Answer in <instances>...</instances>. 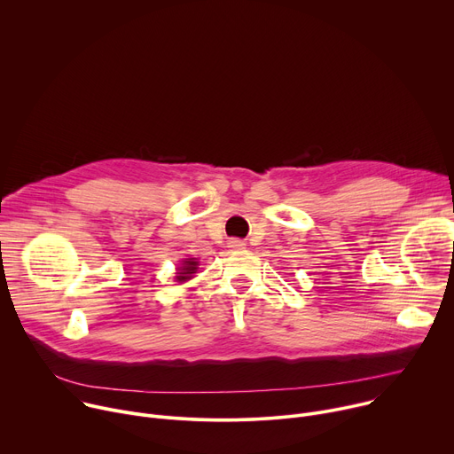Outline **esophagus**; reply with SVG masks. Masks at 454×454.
<instances>
[{
  "label": "esophagus",
  "instance_id": "obj_1",
  "mask_svg": "<svg viewBox=\"0 0 454 454\" xmlns=\"http://www.w3.org/2000/svg\"><path fill=\"white\" fill-rule=\"evenodd\" d=\"M244 242L242 240H239V239H230L228 240V247H231V249H244Z\"/></svg>",
  "mask_w": 454,
  "mask_h": 454
}]
</instances>
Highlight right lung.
<instances>
[{"label": "right lung", "mask_w": 454, "mask_h": 454, "mask_svg": "<svg viewBox=\"0 0 454 454\" xmlns=\"http://www.w3.org/2000/svg\"><path fill=\"white\" fill-rule=\"evenodd\" d=\"M198 271V261L196 258H184L183 264L177 268L176 273V280L177 282H186L188 278H192V275Z\"/></svg>", "instance_id": "obj_1"}]
</instances>
